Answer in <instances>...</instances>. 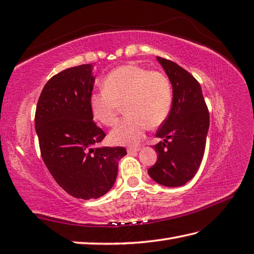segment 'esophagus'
I'll return each instance as SVG.
<instances>
[{
	"instance_id": "1",
	"label": "esophagus",
	"mask_w": 254,
	"mask_h": 254,
	"mask_svg": "<svg viewBox=\"0 0 254 254\" xmlns=\"http://www.w3.org/2000/svg\"><path fill=\"white\" fill-rule=\"evenodd\" d=\"M140 151V147H127V153L128 154H133Z\"/></svg>"
}]
</instances>
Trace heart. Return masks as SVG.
<instances>
[{"instance_id":"b5f03b06","label":"heart","mask_w":254,"mask_h":254,"mask_svg":"<svg viewBox=\"0 0 254 254\" xmlns=\"http://www.w3.org/2000/svg\"><path fill=\"white\" fill-rule=\"evenodd\" d=\"M102 88L90 97L93 118L103 126L112 127L122 106L127 114L110 133L113 144H137L147 127H160L171 112L172 83L163 72L150 71L138 64H123L104 77Z\"/></svg>"}]
</instances>
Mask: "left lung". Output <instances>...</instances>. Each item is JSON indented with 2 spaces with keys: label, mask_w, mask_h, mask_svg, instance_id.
Returning <instances> with one entry per match:
<instances>
[{
  "label": "left lung",
  "mask_w": 254,
  "mask_h": 254,
  "mask_svg": "<svg viewBox=\"0 0 254 254\" xmlns=\"http://www.w3.org/2000/svg\"><path fill=\"white\" fill-rule=\"evenodd\" d=\"M173 86L171 112L156 132L157 161L148 168L156 183L182 186L195 176L205 153L209 111L197 79L176 63L157 57Z\"/></svg>",
  "instance_id": "8db88e82"
}]
</instances>
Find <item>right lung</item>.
Masks as SVG:
<instances>
[{
  "instance_id": "obj_1",
  "label": "right lung",
  "mask_w": 254,
  "mask_h": 254,
  "mask_svg": "<svg viewBox=\"0 0 254 254\" xmlns=\"http://www.w3.org/2000/svg\"><path fill=\"white\" fill-rule=\"evenodd\" d=\"M94 78L90 64L53 76L43 88L35 112V128L45 165L69 195L96 199L111 190L123 146L96 147L106 133L90 110Z\"/></svg>"
}]
</instances>
